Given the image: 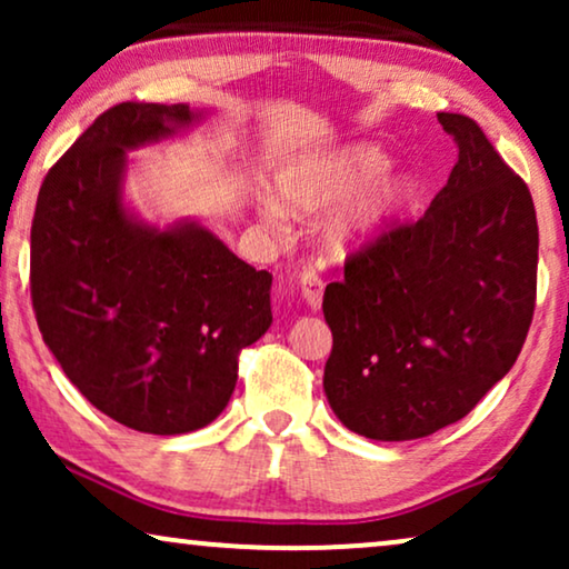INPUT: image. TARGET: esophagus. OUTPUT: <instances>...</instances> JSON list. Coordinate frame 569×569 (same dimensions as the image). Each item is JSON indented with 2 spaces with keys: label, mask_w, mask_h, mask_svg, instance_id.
Instances as JSON below:
<instances>
[{
  "label": "esophagus",
  "mask_w": 569,
  "mask_h": 569,
  "mask_svg": "<svg viewBox=\"0 0 569 569\" xmlns=\"http://www.w3.org/2000/svg\"><path fill=\"white\" fill-rule=\"evenodd\" d=\"M300 292H302V300H306L310 308H318V306H321V298H323V279L318 277L316 271L306 269L300 274Z\"/></svg>",
  "instance_id": "esophagus-1"
}]
</instances>
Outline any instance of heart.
Returning a JSON list of instances; mask_svg holds the SVG:
<instances>
[{"mask_svg": "<svg viewBox=\"0 0 569 569\" xmlns=\"http://www.w3.org/2000/svg\"><path fill=\"white\" fill-rule=\"evenodd\" d=\"M383 150L372 144H347L339 150L298 158L279 170V197L292 212H316L350 197L326 220L321 238L333 256H347L386 232L409 204L411 181L391 173ZM267 220L277 222L282 209L274 199L261 204Z\"/></svg>", "mask_w": 569, "mask_h": 569, "instance_id": "b5f03b06", "label": "heart"}]
</instances>
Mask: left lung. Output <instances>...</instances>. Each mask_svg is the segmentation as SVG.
<instances>
[{
	"label": "left lung",
	"mask_w": 569,
	"mask_h": 569,
	"mask_svg": "<svg viewBox=\"0 0 569 569\" xmlns=\"http://www.w3.org/2000/svg\"><path fill=\"white\" fill-rule=\"evenodd\" d=\"M458 160L417 222L391 224L323 292L333 347L323 391L370 440H417L458 422L523 349L536 308L531 191L479 123L438 113Z\"/></svg>",
	"instance_id": "obj_1"
}]
</instances>
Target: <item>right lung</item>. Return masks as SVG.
<instances>
[{"label":"right lung","instance_id":"obj_1","mask_svg":"<svg viewBox=\"0 0 569 569\" xmlns=\"http://www.w3.org/2000/svg\"><path fill=\"white\" fill-rule=\"evenodd\" d=\"M201 113L119 103L53 162L30 228V298L46 347L123 427L183 435L228 407L240 349L271 326V274L197 222L160 230L121 201L127 150Z\"/></svg>","mask_w":569,"mask_h":569}]
</instances>
